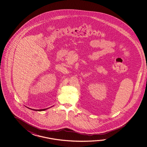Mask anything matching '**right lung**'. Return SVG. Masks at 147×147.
Masks as SVG:
<instances>
[{"instance_id": "1", "label": "right lung", "mask_w": 147, "mask_h": 147, "mask_svg": "<svg viewBox=\"0 0 147 147\" xmlns=\"http://www.w3.org/2000/svg\"><path fill=\"white\" fill-rule=\"evenodd\" d=\"M27 108H28V107H27ZM29 108V109L32 110H34V111H45V110H46L48 109H49V108H46V109H39V110H36V109H30V108Z\"/></svg>"}]
</instances>
